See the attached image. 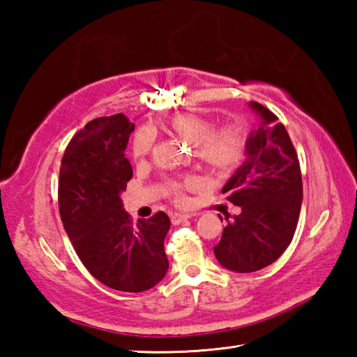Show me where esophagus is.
Here are the masks:
<instances>
[{"label": "esophagus", "mask_w": 357, "mask_h": 357, "mask_svg": "<svg viewBox=\"0 0 357 357\" xmlns=\"http://www.w3.org/2000/svg\"><path fill=\"white\" fill-rule=\"evenodd\" d=\"M192 216L188 215V213H173L172 215V222L174 224V225H178V224H181V222H184V221H187V219H190Z\"/></svg>", "instance_id": "esophagus-1"}]
</instances>
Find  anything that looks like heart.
I'll return each instance as SVG.
<instances>
[{"label":"heart","instance_id":"obj_1","mask_svg":"<svg viewBox=\"0 0 357 357\" xmlns=\"http://www.w3.org/2000/svg\"><path fill=\"white\" fill-rule=\"evenodd\" d=\"M172 132L179 138L195 146V151L201 161L210 169L218 172L231 170L236 167L245 153V130L239 123L225 124L213 130V124L207 118L195 115V113H179L170 119ZM155 133L149 127H142L133 138V155H147L153 146ZM174 196L183 201L179 193V185H173Z\"/></svg>","mask_w":357,"mask_h":357}]
</instances>
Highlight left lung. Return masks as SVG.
Listing matches in <instances>:
<instances>
[{
  "label": "left lung",
  "mask_w": 357,
  "mask_h": 357,
  "mask_svg": "<svg viewBox=\"0 0 357 357\" xmlns=\"http://www.w3.org/2000/svg\"><path fill=\"white\" fill-rule=\"evenodd\" d=\"M248 107L259 126L245 141V161L222 187L241 213L227 222L213 247L218 262L236 273L261 270L285 252L302 204L299 159L285 127L259 102L250 101Z\"/></svg>",
  "instance_id": "left-lung-1"
}]
</instances>
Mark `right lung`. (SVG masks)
<instances>
[{
    "instance_id": "1",
    "label": "right lung",
    "mask_w": 357,
    "mask_h": 357,
    "mask_svg": "<svg viewBox=\"0 0 357 357\" xmlns=\"http://www.w3.org/2000/svg\"><path fill=\"white\" fill-rule=\"evenodd\" d=\"M135 124L124 113L90 121L67 146L58 202L64 230L84 267L113 290L139 293L169 270L164 239L170 219L158 211L136 225L121 193L133 176L126 149Z\"/></svg>"
}]
</instances>
